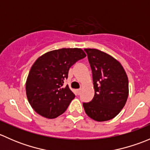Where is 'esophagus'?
<instances>
[{
    "mask_svg": "<svg viewBox=\"0 0 150 150\" xmlns=\"http://www.w3.org/2000/svg\"><path fill=\"white\" fill-rule=\"evenodd\" d=\"M76 92H77V94H78V95H80V94H81V88L77 89V90H76Z\"/></svg>",
    "mask_w": 150,
    "mask_h": 150,
    "instance_id": "esophagus-1",
    "label": "esophagus"
}]
</instances>
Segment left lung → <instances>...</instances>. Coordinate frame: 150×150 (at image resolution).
<instances>
[{
	"instance_id": "1",
	"label": "left lung",
	"mask_w": 150,
	"mask_h": 150,
	"mask_svg": "<svg viewBox=\"0 0 150 150\" xmlns=\"http://www.w3.org/2000/svg\"><path fill=\"white\" fill-rule=\"evenodd\" d=\"M92 70L95 94L83 106L88 117L102 122L114 118L126 103L128 80L125 69L112 56L95 48L84 49Z\"/></svg>"
}]
</instances>
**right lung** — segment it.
I'll return each instance as SVG.
<instances>
[{
  "instance_id": "obj_1",
  "label": "right lung",
  "mask_w": 150,
  "mask_h": 150,
  "mask_svg": "<svg viewBox=\"0 0 150 150\" xmlns=\"http://www.w3.org/2000/svg\"><path fill=\"white\" fill-rule=\"evenodd\" d=\"M86 54L81 48H61L40 56L30 69L26 81V94L33 110L53 119L64 113L75 94L63 87L71 66Z\"/></svg>"
}]
</instances>
